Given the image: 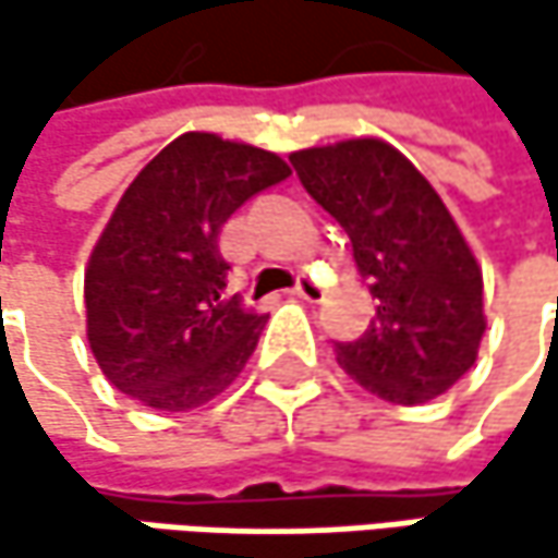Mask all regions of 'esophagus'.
<instances>
[{"instance_id": "1", "label": "esophagus", "mask_w": 558, "mask_h": 558, "mask_svg": "<svg viewBox=\"0 0 558 558\" xmlns=\"http://www.w3.org/2000/svg\"><path fill=\"white\" fill-rule=\"evenodd\" d=\"M290 293H293V296H300V300H310V303L323 300V287H319L313 278H306V275L293 283V290H290Z\"/></svg>"}]
</instances>
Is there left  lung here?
Instances as JSON below:
<instances>
[{
    "mask_svg": "<svg viewBox=\"0 0 558 558\" xmlns=\"http://www.w3.org/2000/svg\"><path fill=\"white\" fill-rule=\"evenodd\" d=\"M303 190L349 232L372 280V326L336 342L352 381L390 403H423L452 388L485 336L482 271L429 180L378 138L293 151Z\"/></svg>",
    "mask_w": 558,
    "mask_h": 558,
    "instance_id": "left-lung-1",
    "label": "left lung"
}]
</instances>
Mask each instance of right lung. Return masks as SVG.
<instances>
[{
    "instance_id": "obj_1",
    "label": "right lung",
    "mask_w": 558,
    "mask_h": 558,
    "mask_svg": "<svg viewBox=\"0 0 558 558\" xmlns=\"http://www.w3.org/2000/svg\"><path fill=\"white\" fill-rule=\"evenodd\" d=\"M287 177L271 151L186 132L132 180L83 287L89 349L122 393L177 413L239 378L268 316L226 296L219 229Z\"/></svg>"
}]
</instances>
